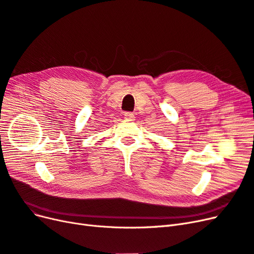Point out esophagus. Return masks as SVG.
<instances>
[{
	"label": "esophagus",
	"mask_w": 254,
	"mask_h": 254,
	"mask_svg": "<svg viewBox=\"0 0 254 254\" xmlns=\"http://www.w3.org/2000/svg\"><path fill=\"white\" fill-rule=\"evenodd\" d=\"M124 117L127 121H134V114L131 113V112H125L124 113Z\"/></svg>",
	"instance_id": "esophagus-1"
}]
</instances>
